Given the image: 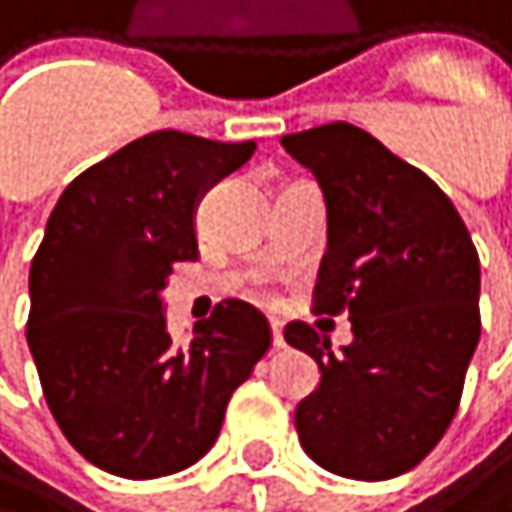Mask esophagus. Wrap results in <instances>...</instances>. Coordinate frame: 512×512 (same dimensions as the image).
I'll list each match as a JSON object with an SVG mask.
<instances>
[{
  "instance_id": "esophagus-1",
  "label": "esophagus",
  "mask_w": 512,
  "mask_h": 512,
  "mask_svg": "<svg viewBox=\"0 0 512 512\" xmlns=\"http://www.w3.org/2000/svg\"><path fill=\"white\" fill-rule=\"evenodd\" d=\"M270 330H273V348H285V336H282V324H279V321H270Z\"/></svg>"
}]
</instances>
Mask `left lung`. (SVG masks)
<instances>
[{"instance_id":"left-lung-1","label":"left lung","mask_w":512,"mask_h":512,"mask_svg":"<svg viewBox=\"0 0 512 512\" xmlns=\"http://www.w3.org/2000/svg\"><path fill=\"white\" fill-rule=\"evenodd\" d=\"M327 200L315 312H348L342 354L309 324L285 342L321 369L297 405L303 450L351 480L417 468L450 429L480 342V258L450 197L351 122L285 134Z\"/></svg>"}]
</instances>
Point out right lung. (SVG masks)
Returning a JSON list of instances; mask_svg holds the SVG:
<instances>
[{"label": "right lung", "instance_id": "add662e5", "mask_svg": "<svg viewBox=\"0 0 512 512\" xmlns=\"http://www.w3.org/2000/svg\"><path fill=\"white\" fill-rule=\"evenodd\" d=\"M251 152L254 140L152 131L83 170L47 218L26 342L62 435L107 474L194 465L270 351L267 318L242 300L218 303L188 345L170 339L161 303L173 264L197 258L200 197Z\"/></svg>", "mask_w": 512, "mask_h": 512}]
</instances>
